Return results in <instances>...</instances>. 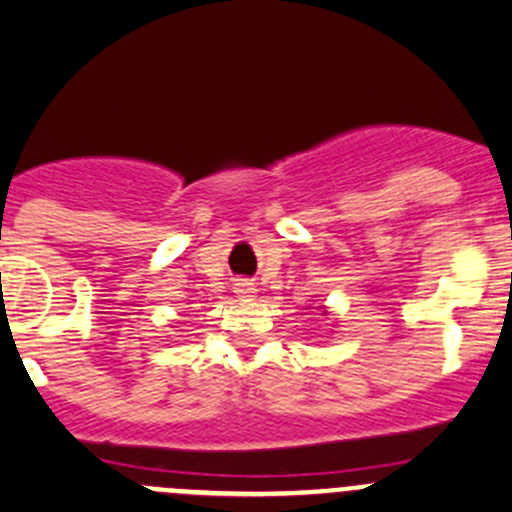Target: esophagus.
Here are the masks:
<instances>
[{"label": "esophagus", "mask_w": 512, "mask_h": 512, "mask_svg": "<svg viewBox=\"0 0 512 512\" xmlns=\"http://www.w3.org/2000/svg\"><path fill=\"white\" fill-rule=\"evenodd\" d=\"M235 295L242 297V300H250V297L257 295V287L252 285V282L240 280V282H237V285H235Z\"/></svg>", "instance_id": "34e87169"}]
</instances>
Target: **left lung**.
Masks as SVG:
<instances>
[{
    "label": "left lung",
    "mask_w": 512,
    "mask_h": 512,
    "mask_svg": "<svg viewBox=\"0 0 512 512\" xmlns=\"http://www.w3.org/2000/svg\"><path fill=\"white\" fill-rule=\"evenodd\" d=\"M307 310H312V307H307ZM320 312H322V315H327V310H325V305H320Z\"/></svg>",
    "instance_id": "left-lung-1"
}]
</instances>
